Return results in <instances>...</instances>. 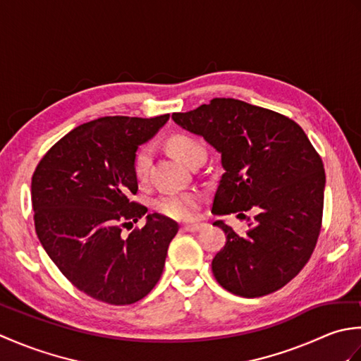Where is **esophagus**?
<instances>
[{"label":"esophagus","mask_w":361,"mask_h":361,"mask_svg":"<svg viewBox=\"0 0 361 361\" xmlns=\"http://www.w3.org/2000/svg\"><path fill=\"white\" fill-rule=\"evenodd\" d=\"M206 228V224H186L183 225V229L189 233H198V231H203Z\"/></svg>","instance_id":"34e87169"}]
</instances>
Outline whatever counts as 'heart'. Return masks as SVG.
I'll return each mask as SVG.
<instances>
[{"instance_id": "heart-1", "label": "heart", "mask_w": 361, "mask_h": 361, "mask_svg": "<svg viewBox=\"0 0 361 361\" xmlns=\"http://www.w3.org/2000/svg\"><path fill=\"white\" fill-rule=\"evenodd\" d=\"M167 149L171 150L175 158H178L181 163L189 166L192 163V159L198 155H206L204 145L197 140V137L185 135V133H176L172 135L167 140ZM152 159V150L147 145L137 149L133 157V175L136 180H144L147 175L149 166ZM200 206V195L197 192H169L161 194L153 200V209L157 212L163 214V216L175 220H188L195 214V211Z\"/></svg>"}]
</instances>
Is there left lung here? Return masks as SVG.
Masks as SVG:
<instances>
[{"mask_svg": "<svg viewBox=\"0 0 361 361\" xmlns=\"http://www.w3.org/2000/svg\"><path fill=\"white\" fill-rule=\"evenodd\" d=\"M172 119L203 136L221 155L225 172L212 214L247 217V235L216 220L226 243L212 259L225 290L259 298L282 288L309 262L321 231L326 173L318 152L295 121L231 97Z\"/></svg>", "mask_w": 361, "mask_h": 361, "instance_id": "1", "label": "left lung"}]
</instances>
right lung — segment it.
<instances>
[{
	"label": "right lung",
	"instance_id": "obj_1",
	"mask_svg": "<svg viewBox=\"0 0 361 361\" xmlns=\"http://www.w3.org/2000/svg\"><path fill=\"white\" fill-rule=\"evenodd\" d=\"M169 119L105 116L82 124L46 152L30 185L38 240L83 293L127 305L150 293L163 273L178 224L149 214L128 237L122 228L145 216L133 157Z\"/></svg>",
	"mask_w": 361,
	"mask_h": 361
}]
</instances>
